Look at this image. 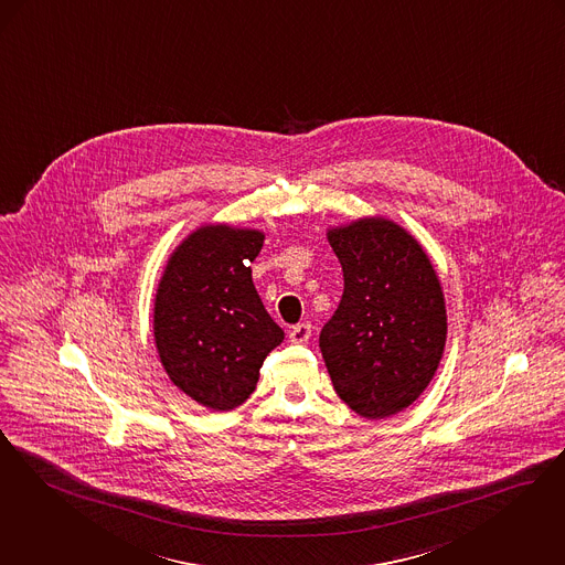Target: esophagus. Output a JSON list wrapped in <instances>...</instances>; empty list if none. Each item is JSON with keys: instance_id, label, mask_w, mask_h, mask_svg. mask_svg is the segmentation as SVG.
Segmentation results:
<instances>
[{"instance_id": "34e87169", "label": "esophagus", "mask_w": 565, "mask_h": 565, "mask_svg": "<svg viewBox=\"0 0 565 565\" xmlns=\"http://www.w3.org/2000/svg\"><path fill=\"white\" fill-rule=\"evenodd\" d=\"M309 339H311V323L309 321L296 323L292 330H290V340L296 342V344H305Z\"/></svg>"}]
</instances>
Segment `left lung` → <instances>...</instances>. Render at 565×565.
<instances>
[{
	"label": "left lung",
	"instance_id": "obj_1",
	"mask_svg": "<svg viewBox=\"0 0 565 565\" xmlns=\"http://www.w3.org/2000/svg\"><path fill=\"white\" fill-rule=\"evenodd\" d=\"M344 290L319 349L340 399L363 418L402 412L427 388L446 347V302L406 231L363 218L328 231Z\"/></svg>",
	"mask_w": 565,
	"mask_h": 565
}]
</instances>
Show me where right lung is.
Here are the masks:
<instances>
[{
    "label": "right lung",
    "instance_id": "1",
    "mask_svg": "<svg viewBox=\"0 0 565 565\" xmlns=\"http://www.w3.org/2000/svg\"><path fill=\"white\" fill-rule=\"evenodd\" d=\"M265 235L207 225L172 254L156 296L153 332L170 381L212 409L242 406L284 340L252 284Z\"/></svg>",
    "mask_w": 565,
    "mask_h": 565
}]
</instances>
